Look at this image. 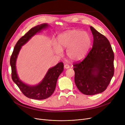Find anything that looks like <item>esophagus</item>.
<instances>
[{
	"instance_id": "1",
	"label": "esophagus",
	"mask_w": 125,
	"mask_h": 125,
	"mask_svg": "<svg viewBox=\"0 0 125 125\" xmlns=\"http://www.w3.org/2000/svg\"><path fill=\"white\" fill-rule=\"evenodd\" d=\"M69 67H70V66H69V65L68 64H66L64 65V68H65V69H68V68H69Z\"/></svg>"
}]
</instances>
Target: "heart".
Instances as JSON below:
<instances>
[{
  "label": "heart",
  "mask_w": 125,
  "mask_h": 125,
  "mask_svg": "<svg viewBox=\"0 0 125 125\" xmlns=\"http://www.w3.org/2000/svg\"><path fill=\"white\" fill-rule=\"evenodd\" d=\"M91 42V37L88 32L79 29H73L59 35L58 45L54 43L53 48L58 55H62V49H67V57L73 61H78L87 55Z\"/></svg>",
  "instance_id": "obj_1"
}]
</instances>
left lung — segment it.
<instances>
[{
  "label": "left lung",
  "mask_w": 125,
  "mask_h": 125,
  "mask_svg": "<svg viewBox=\"0 0 125 125\" xmlns=\"http://www.w3.org/2000/svg\"><path fill=\"white\" fill-rule=\"evenodd\" d=\"M93 44L86 57L73 64L74 82L78 89L87 95L103 92L114 74V54L107 38L90 26Z\"/></svg>",
  "instance_id": "8db88e82"
}]
</instances>
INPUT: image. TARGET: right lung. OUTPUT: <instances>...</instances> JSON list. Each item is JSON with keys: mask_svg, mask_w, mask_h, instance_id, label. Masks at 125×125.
<instances>
[{"mask_svg": "<svg viewBox=\"0 0 125 125\" xmlns=\"http://www.w3.org/2000/svg\"><path fill=\"white\" fill-rule=\"evenodd\" d=\"M48 24L38 25L32 28L20 38L15 45L10 59L11 68L12 80L21 91L22 93L30 99L43 100L50 97L55 90L59 76L64 70L63 62H59L56 66L49 69L42 81L36 86H29L22 82L18 75L16 63L17 59L22 46L27 43L29 39L37 33L49 27Z\"/></svg>", "mask_w": 125, "mask_h": 125, "instance_id": "right-lung-1", "label": "right lung"}]
</instances>
